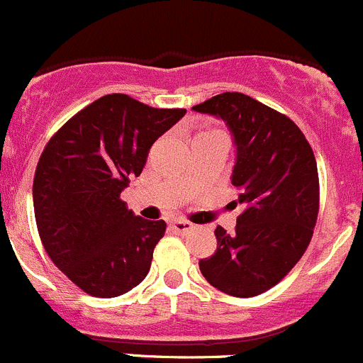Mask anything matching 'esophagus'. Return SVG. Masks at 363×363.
Segmentation results:
<instances>
[{"instance_id": "34e87169", "label": "esophagus", "mask_w": 363, "mask_h": 363, "mask_svg": "<svg viewBox=\"0 0 363 363\" xmlns=\"http://www.w3.org/2000/svg\"><path fill=\"white\" fill-rule=\"evenodd\" d=\"M171 229H173L174 233H178V235H185V233L192 231L194 224H190V222L186 220H173L171 222Z\"/></svg>"}]
</instances>
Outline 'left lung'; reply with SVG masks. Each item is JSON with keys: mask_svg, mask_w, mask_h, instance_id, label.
<instances>
[{"mask_svg": "<svg viewBox=\"0 0 363 363\" xmlns=\"http://www.w3.org/2000/svg\"><path fill=\"white\" fill-rule=\"evenodd\" d=\"M192 109L231 132V183L243 206L235 233L217 225V250L199 261V270L218 291L261 295L289 274L312 238L319 210L314 153L288 116L243 93H220Z\"/></svg>", "mask_w": 363, "mask_h": 363, "instance_id": "8db88e82", "label": "left lung"}]
</instances>
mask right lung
Returning <instances> with one entry per match:
<instances>
[{
  "label": "right lung",
  "mask_w": 363,
  "mask_h": 363,
  "mask_svg": "<svg viewBox=\"0 0 363 363\" xmlns=\"http://www.w3.org/2000/svg\"><path fill=\"white\" fill-rule=\"evenodd\" d=\"M185 113L113 93L72 116L42 152L33 180L38 235L52 263L88 295L120 296L148 275L166 222L138 217L120 194Z\"/></svg>",
  "instance_id": "obj_1"
}]
</instances>
